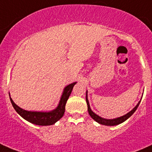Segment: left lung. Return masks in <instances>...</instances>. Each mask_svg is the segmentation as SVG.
Returning a JSON list of instances; mask_svg holds the SVG:
<instances>
[{
	"label": "left lung",
	"mask_w": 152,
	"mask_h": 152,
	"mask_svg": "<svg viewBox=\"0 0 152 152\" xmlns=\"http://www.w3.org/2000/svg\"><path fill=\"white\" fill-rule=\"evenodd\" d=\"M86 102H87V110H88L89 115H90V117H91L93 120L96 121V122H98L99 124H103V125H106V126H115V125H118V124L123 123L124 121H125L126 120H127V119H128L129 118L130 116H131L136 111V110H137V107H138V106L140 103V102H138V104H137V106H136V107H134L132 111H130L129 113L126 114L125 115L121 116V117L120 118H115V119H104L103 118L99 117V115L95 114V113L92 111L91 109H90V104H89L88 100H87V95H86Z\"/></svg>",
	"instance_id": "1"
}]
</instances>
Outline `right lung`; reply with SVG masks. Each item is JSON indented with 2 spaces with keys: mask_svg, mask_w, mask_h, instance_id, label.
I'll use <instances>...</instances> for the list:
<instances>
[{
  "mask_svg": "<svg viewBox=\"0 0 152 152\" xmlns=\"http://www.w3.org/2000/svg\"><path fill=\"white\" fill-rule=\"evenodd\" d=\"M76 84V82L72 83L67 85L64 90L62 96L61 97L60 102L59 105L53 111L48 112V113H42V112H31L24 110L21 109L15 104L10 97L11 103L13 106L14 109L16 110L17 113L23 118L25 120L28 121L30 123L39 126H48L54 124L57 121H59L61 118L63 116L65 110V104L71 93L73 86Z\"/></svg>",
  "mask_w": 152,
  "mask_h": 152,
  "instance_id": "right-lung-1",
  "label": "right lung"
}]
</instances>
